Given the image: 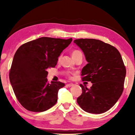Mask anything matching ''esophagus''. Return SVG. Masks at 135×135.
<instances>
[{
	"instance_id": "obj_1",
	"label": "esophagus",
	"mask_w": 135,
	"mask_h": 135,
	"mask_svg": "<svg viewBox=\"0 0 135 135\" xmlns=\"http://www.w3.org/2000/svg\"><path fill=\"white\" fill-rule=\"evenodd\" d=\"M67 86L68 87H71V86H74V84H73V83H69V84H67Z\"/></svg>"
}]
</instances>
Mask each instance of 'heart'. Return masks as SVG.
<instances>
[{
  "label": "heart",
  "instance_id": "1",
  "mask_svg": "<svg viewBox=\"0 0 135 135\" xmlns=\"http://www.w3.org/2000/svg\"><path fill=\"white\" fill-rule=\"evenodd\" d=\"M82 54L81 52L79 51V50H73L71 52V56L72 58L74 59L76 58V56H77L79 55H81Z\"/></svg>",
  "mask_w": 135,
  "mask_h": 135
}]
</instances>
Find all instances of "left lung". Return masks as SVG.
I'll list each match as a JSON object with an SVG mask.
<instances>
[{"mask_svg":"<svg viewBox=\"0 0 135 135\" xmlns=\"http://www.w3.org/2000/svg\"><path fill=\"white\" fill-rule=\"evenodd\" d=\"M88 63L82 68V80L90 81V89L80 86L82 93L77 102L89 113L101 114L117 102L124 89L126 74L122 56L115 47L101 40L80 38L74 40Z\"/></svg>","mask_w":135,"mask_h":135,"instance_id":"left-lung-1","label":"left lung"}]
</instances>
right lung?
<instances>
[{
    "label": "right lung",
    "mask_w": 135,
    "mask_h": 135,
    "mask_svg": "<svg viewBox=\"0 0 135 135\" xmlns=\"http://www.w3.org/2000/svg\"><path fill=\"white\" fill-rule=\"evenodd\" d=\"M72 40L42 37L24 43L15 52L9 80L18 101L27 110L45 111L56 103L58 90L65 84L49 83L47 70L55 67Z\"/></svg>",
    "instance_id": "obj_1"
}]
</instances>
